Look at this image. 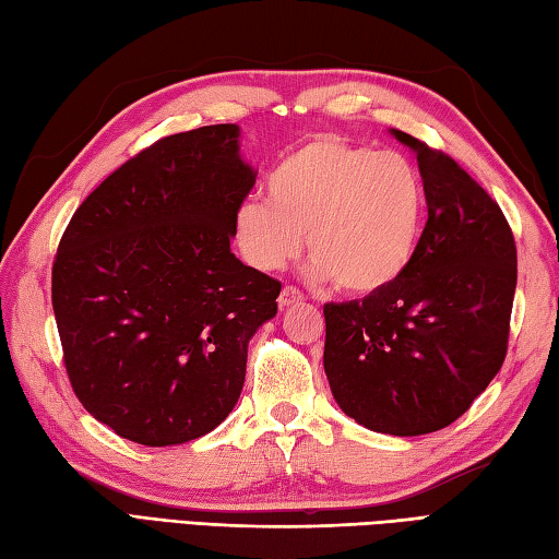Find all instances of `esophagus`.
<instances>
[{
	"mask_svg": "<svg viewBox=\"0 0 559 559\" xmlns=\"http://www.w3.org/2000/svg\"><path fill=\"white\" fill-rule=\"evenodd\" d=\"M305 298H302V293L298 290V288H293V286H286L281 290V295H278V305H281V310H286V307H293V305H298V302H302Z\"/></svg>",
	"mask_w": 559,
	"mask_h": 559,
	"instance_id": "esophagus-1",
	"label": "esophagus"
}]
</instances>
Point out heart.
I'll return each instance as SVG.
<instances>
[{"mask_svg": "<svg viewBox=\"0 0 559 559\" xmlns=\"http://www.w3.org/2000/svg\"><path fill=\"white\" fill-rule=\"evenodd\" d=\"M235 211L233 235L259 271H276L310 252V276L367 298L408 271L420 242L423 182L399 153H377L338 136L293 148L266 182Z\"/></svg>", "mask_w": 559, "mask_h": 559, "instance_id": "b5f03b06", "label": "heart"}]
</instances>
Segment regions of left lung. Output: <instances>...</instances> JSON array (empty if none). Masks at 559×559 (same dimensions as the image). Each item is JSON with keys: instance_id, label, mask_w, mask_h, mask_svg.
Wrapping results in <instances>:
<instances>
[{"instance_id": "left-lung-1", "label": "left lung", "mask_w": 559, "mask_h": 559, "mask_svg": "<svg viewBox=\"0 0 559 559\" xmlns=\"http://www.w3.org/2000/svg\"><path fill=\"white\" fill-rule=\"evenodd\" d=\"M389 134L418 156L427 223L394 286L324 305V372L348 418L418 437L461 418L500 372L516 247L500 206L456 160L399 129Z\"/></svg>"}]
</instances>
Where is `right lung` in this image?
Listing matches in <instances>:
<instances>
[{
    "label": "right lung",
    "mask_w": 559,
    "mask_h": 559,
    "mask_svg": "<svg viewBox=\"0 0 559 559\" xmlns=\"http://www.w3.org/2000/svg\"><path fill=\"white\" fill-rule=\"evenodd\" d=\"M254 180L240 127H199L127 160L67 225L52 310L69 382L129 442H192L240 399L247 346L281 293L230 252Z\"/></svg>",
    "instance_id": "obj_1"
}]
</instances>
